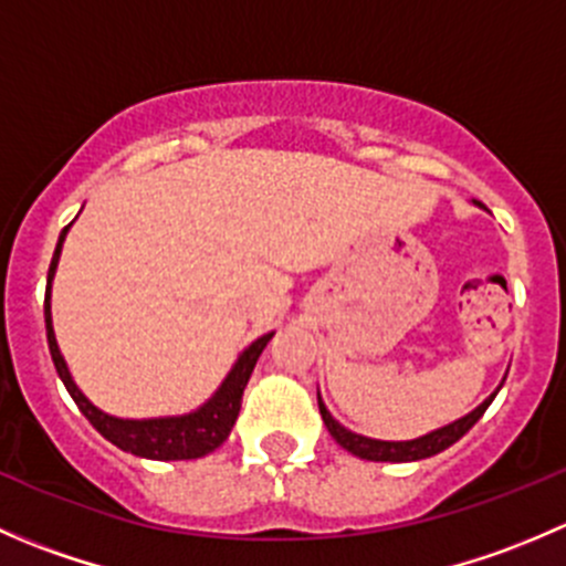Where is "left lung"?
<instances>
[{
  "instance_id": "obj_1",
  "label": "left lung",
  "mask_w": 566,
  "mask_h": 566,
  "mask_svg": "<svg viewBox=\"0 0 566 566\" xmlns=\"http://www.w3.org/2000/svg\"><path fill=\"white\" fill-rule=\"evenodd\" d=\"M476 205L482 208V202H476ZM499 389L490 394V397L484 399L476 410H471L468 416L452 421V424L441 427V430H432V432H427V436L413 438V441H375V438H364V436H358V432H350L347 427H342L339 421L328 413V408L323 405L319 394H317V405H319V416H323L331 438H334L342 449H347L350 454H356V458L375 460V462H413V460L432 458V454L443 452V449H449L452 443H458L460 438L465 436V432L471 430L479 419H482V413L490 408V402H493Z\"/></svg>"
}]
</instances>
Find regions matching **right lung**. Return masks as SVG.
<instances>
[{
	"instance_id": "1",
	"label": "right lung",
	"mask_w": 566,
	"mask_h": 566,
	"mask_svg": "<svg viewBox=\"0 0 566 566\" xmlns=\"http://www.w3.org/2000/svg\"><path fill=\"white\" fill-rule=\"evenodd\" d=\"M67 230L60 232V241H56L54 256H51V268H49V282H45V336H49V350H51V361H54L56 375L65 384L67 394L73 397V402L78 405L84 416L90 419V424L112 441L114 447L123 449V452L136 454V458H147V460H197L205 458V454L216 452L221 443L227 441L230 436L232 424H235L238 413H241V399H243V389H247L251 373H254V364L260 358V353L265 350V345L271 342V334L260 336L254 339L247 350L238 356L235 367L230 369V375L224 378V384L219 386V391L197 408L193 413L186 416H164V419H117V416H108L101 408H95L78 386L73 384L71 373H67V364L62 358L60 347H56V336H54V325H51V279H54L56 262H60V251H62V241H65Z\"/></svg>"
}]
</instances>
